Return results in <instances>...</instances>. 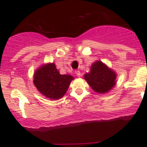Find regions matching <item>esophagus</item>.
I'll return each instance as SVG.
<instances>
[{"label": "esophagus", "mask_w": 147, "mask_h": 147, "mask_svg": "<svg viewBox=\"0 0 147 147\" xmlns=\"http://www.w3.org/2000/svg\"><path fill=\"white\" fill-rule=\"evenodd\" d=\"M75 74H76V75L78 77H80V76H81V73H80V71H75Z\"/></svg>", "instance_id": "34e87169"}]
</instances>
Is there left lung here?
Listing matches in <instances>:
<instances>
[{
    "label": "left lung",
    "instance_id": "1",
    "mask_svg": "<svg viewBox=\"0 0 147 147\" xmlns=\"http://www.w3.org/2000/svg\"><path fill=\"white\" fill-rule=\"evenodd\" d=\"M84 79L95 92L105 93L115 86L116 74L102 61H96L92 65L90 72L85 74Z\"/></svg>",
    "mask_w": 147,
    "mask_h": 147
}]
</instances>
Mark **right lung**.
I'll list each match as a JSON object with an SVG mask.
<instances>
[{"label": "right lung", "instance_id": "right-lung-1", "mask_svg": "<svg viewBox=\"0 0 147 147\" xmlns=\"http://www.w3.org/2000/svg\"><path fill=\"white\" fill-rule=\"evenodd\" d=\"M73 80L71 75L60 74L54 63H48L35 71L33 82L41 94L51 99H59L65 94Z\"/></svg>", "mask_w": 147, "mask_h": 147}]
</instances>
